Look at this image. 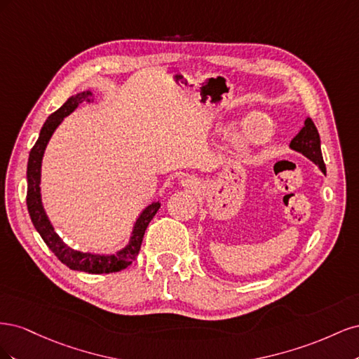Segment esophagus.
Segmentation results:
<instances>
[{
	"instance_id": "34e87169",
	"label": "esophagus",
	"mask_w": 359,
	"mask_h": 359,
	"mask_svg": "<svg viewBox=\"0 0 359 359\" xmlns=\"http://www.w3.org/2000/svg\"><path fill=\"white\" fill-rule=\"evenodd\" d=\"M182 184H184V186H186V187H190V189H196L198 187V181L196 180H194V178H184L182 180Z\"/></svg>"
}]
</instances>
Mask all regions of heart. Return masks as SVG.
<instances>
[{
  "label": "heart",
  "instance_id": "1",
  "mask_svg": "<svg viewBox=\"0 0 359 359\" xmlns=\"http://www.w3.org/2000/svg\"><path fill=\"white\" fill-rule=\"evenodd\" d=\"M271 133H273V128L268 121H265V118L250 115L241 124L240 140L243 145H259L266 142Z\"/></svg>",
  "mask_w": 359,
  "mask_h": 359
}]
</instances>
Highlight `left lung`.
<instances>
[{
  "instance_id": "1",
  "label": "left lung",
  "mask_w": 359,
  "mask_h": 359,
  "mask_svg": "<svg viewBox=\"0 0 359 359\" xmlns=\"http://www.w3.org/2000/svg\"><path fill=\"white\" fill-rule=\"evenodd\" d=\"M290 148L298 151V153L304 154L307 158H310L314 165H318L319 169L325 173L327 168H325L322 151H320V137L316 126L311 121V118H307L301 132L292 139Z\"/></svg>"
}]
</instances>
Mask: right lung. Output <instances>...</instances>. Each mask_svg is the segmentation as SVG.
I'll return each mask as SVG.
<instances>
[{
    "label": "right lung",
    "instance_id": "add662e5",
    "mask_svg": "<svg viewBox=\"0 0 359 359\" xmlns=\"http://www.w3.org/2000/svg\"><path fill=\"white\" fill-rule=\"evenodd\" d=\"M91 95H93L91 91H83L76 95H72L58 111L49 115L46 123L43 124L37 142L29 151L28 169H27V181H28L27 206H28L31 222L34 224L37 232L40 233L41 240L45 241V244L50 248V252L55 255L64 265H67L70 269L83 271V273H88V274H111V273H118V271H123L128 265H132V262L139 255L140 244H142L147 227L160 208V202H153L151 205H148L142 211V214L139 215L132 238H130V243L126 248H123L121 252H118L116 255L103 256V255L78 252V250H73L72 247H69L66 243H64L58 236V233L53 231L48 215L45 210H43L41 198H40L41 158L49 139L64 119V116L72 114L81 103L90 102Z\"/></svg>",
    "mask_w": 359,
    "mask_h": 359
}]
</instances>
